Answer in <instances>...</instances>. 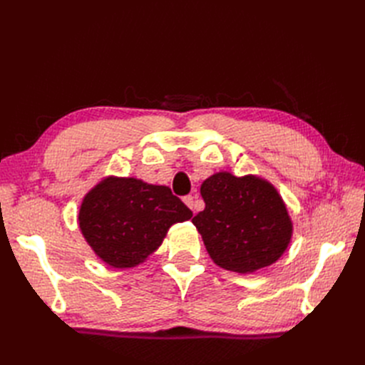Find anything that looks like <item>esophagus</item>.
Returning a JSON list of instances; mask_svg holds the SVG:
<instances>
[{
	"label": "esophagus",
	"instance_id": "esophagus-1",
	"mask_svg": "<svg viewBox=\"0 0 365 365\" xmlns=\"http://www.w3.org/2000/svg\"><path fill=\"white\" fill-rule=\"evenodd\" d=\"M182 201H184V204L189 207V208H192L193 212H195V197L192 196V195H187V196H184L182 197Z\"/></svg>",
	"mask_w": 365,
	"mask_h": 365
}]
</instances>
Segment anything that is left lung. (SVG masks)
<instances>
[{
  "label": "left lung",
  "instance_id": "1",
  "mask_svg": "<svg viewBox=\"0 0 365 365\" xmlns=\"http://www.w3.org/2000/svg\"><path fill=\"white\" fill-rule=\"evenodd\" d=\"M201 195L205 208L192 222L220 268L254 272L269 267L288 248L292 222L268 181L219 172L202 182Z\"/></svg>",
  "mask_w": 365,
  "mask_h": 365
}]
</instances>
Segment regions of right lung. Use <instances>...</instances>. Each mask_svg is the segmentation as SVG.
Here are the masks:
<instances>
[{
  "mask_svg": "<svg viewBox=\"0 0 365 365\" xmlns=\"http://www.w3.org/2000/svg\"><path fill=\"white\" fill-rule=\"evenodd\" d=\"M192 216L169 187L111 176L83 197L79 227L103 262L130 268L161 245L170 225Z\"/></svg>",
  "mask_w": 365,
  "mask_h": 365,
  "instance_id": "obj_1",
  "label": "right lung"
}]
</instances>
